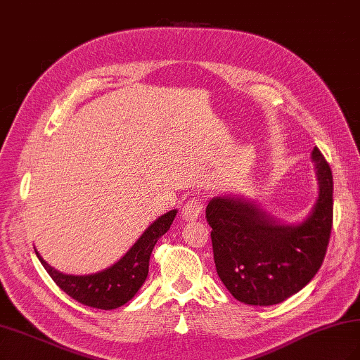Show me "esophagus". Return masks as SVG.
I'll return each instance as SVG.
<instances>
[{
	"label": "esophagus",
	"mask_w": 360,
	"mask_h": 360,
	"mask_svg": "<svg viewBox=\"0 0 360 360\" xmlns=\"http://www.w3.org/2000/svg\"><path fill=\"white\" fill-rule=\"evenodd\" d=\"M204 210V204L201 200H190L184 204V207H182V212H181V217L182 219L186 221H196L198 218L201 217V213Z\"/></svg>",
	"instance_id": "esophagus-1"
}]
</instances>
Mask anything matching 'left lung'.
<instances>
[{"label":"left lung","instance_id":"1","mask_svg":"<svg viewBox=\"0 0 360 360\" xmlns=\"http://www.w3.org/2000/svg\"><path fill=\"white\" fill-rule=\"evenodd\" d=\"M319 198L300 224H281L254 201L217 196L207 204L217 272L236 300L254 307L285 302L314 278L333 227V173L312 150Z\"/></svg>","mask_w":360,"mask_h":360}]
</instances>
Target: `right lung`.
<instances>
[{
	"instance_id": "right-lung-1",
	"label": "right lung",
	"mask_w": 360,
	"mask_h": 360,
	"mask_svg": "<svg viewBox=\"0 0 360 360\" xmlns=\"http://www.w3.org/2000/svg\"><path fill=\"white\" fill-rule=\"evenodd\" d=\"M176 213L178 210H170L159 217L117 263L101 272L89 275L62 274L46 263L37 249L35 254L56 285L75 302L97 309H116L131 300L147 280L153 248L170 229Z\"/></svg>"
}]
</instances>
